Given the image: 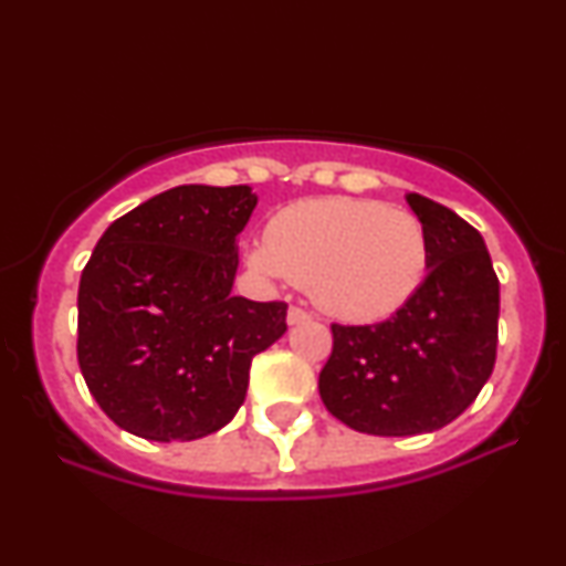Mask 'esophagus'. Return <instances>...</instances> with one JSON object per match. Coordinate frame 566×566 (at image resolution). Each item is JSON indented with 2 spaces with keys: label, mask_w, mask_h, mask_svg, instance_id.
Wrapping results in <instances>:
<instances>
[{
  "label": "esophagus",
  "mask_w": 566,
  "mask_h": 566,
  "mask_svg": "<svg viewBox=\"0 0 566 566\" xmlns=\"http://www.w3.org/2000/svg\"><path fill=\"white\" fill-rule=\"evenodd\" d=\"M311 319V314L305 308H297V305H290V311H287V322L290 324H303V322H308Z\"/></svg>",
  "instance_id": "1"
}]
</instances>
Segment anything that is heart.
Listing matches in <instances>:
<instances>
[{"mask_svg":"<svg viewBox=\"0 0 566 566\" xmlns=\"http://www.w3.org/2000/svg\"><path fill=\"white\" fill-rule=\"evenodd\" d=\"M431 263L428 231L415 212L375 199H303L271 218L250 265L308 287L329 316L369 324L412 301Z\"/></svg>","mask_w":566,"mask_h":566,"instance_id":"obj_1","label":"heart"}]
</instances>
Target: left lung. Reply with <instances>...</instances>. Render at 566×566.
<instances>
[{
	"label": "left lung",
	"instance_id": "left-lung-1",
	"mask_svg": "<svg viewBox=\"0 0 566 566\" xmlns=\"http://www.w3.org/2000/svg\"><path fill=\"white\" fill-rule=\"evenodd\" d=\"M431 244L428 274L391 319L333 324L324 407L354 431L415 437L452 423L495 367L500 282L482 233L450 207L407 193Z\"/></svg>",
	"mask_w": 566,
	"mask_h": 566
}]
</instances>
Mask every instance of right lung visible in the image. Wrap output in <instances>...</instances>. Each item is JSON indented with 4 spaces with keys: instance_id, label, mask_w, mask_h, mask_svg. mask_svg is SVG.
<instances>
[{
    "instance_id": "add662e5",
    "label": "right lung",
    "mask_w": 566,
    "mask_h": 566,
    "mask_svg": "<svg viewBox=\"0 0 566 566\" xmlns=\"http://www.w3.org/2000/svg\"><path fill=\"white\" fill-rule=\"evenodd\" d=\"M250 186H175L114 220L80 279L76 356L127 433L191 441L244 405L252 356L287 329V303L233 295Z\"/></svg>"
}]
</instances>
